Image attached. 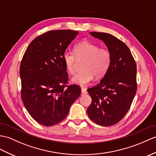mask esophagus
Here are the masks:
<instances>
[{
	"mask_svg": "<svg viewBox=\"0 0 156 156\" xmlns=\"http://www.w3.org/2000/svg\"><path fill=\"white\" fill-rule=\"evenodd\" d=\"M81 91H82V94H83V95H85V94H86L87 93H88L86 89L84 88H82Z\"/></svg>",
	"mask_w": 156,
	"mask_h": 156,
	"instance_id": "1",
	"label": "esophagus"
}]
</instances>
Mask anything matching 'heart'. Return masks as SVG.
Returning a JSON list of instances; mask_svg holds the SVG:
<instances>
[{
	"label": "heart",
	"instance_id": "obj_1",
	"mask_svg": "<svg viewBox=\"0 0 156 156\" xmlns=\"http://www.w3.org/2000/svg\"><path fill=\"white\" fill-rule=\"evenodd\" d=\"M73 51L74 53L65 52L62 58L67 71L71 74H74L76 59L84 60L83 70L72 78V81L76 84L82 86L88 85L94 76L96 78H102L109 69L111 54L107 48H100L98 44L83 41L74 46Z\"/></svg>",
	"mask_w": 156,
	"mask_h": 156
}]
</instances>
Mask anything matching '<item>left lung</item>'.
Instances as JSON below:
<instances>
[{
  "instance_id": "obj_1",
  "label": "left lung",
  "mask_w": 156,
  "mask_h": 156,
  "mask_svg": "<svg viewBox=\"0 0 156 156\" xmlns=\"http://www.w3.org/2000/svg\"><path fill=\"white\" fill-rule=\"evenodd\" d=\"M90 33L106 44L111 54V63L99 84L88 89L92 100L87 112L98 125L113 126L125 116L136 95V61L125 43L113 35L98 32Z\"/></svg>"
}]
</instances>
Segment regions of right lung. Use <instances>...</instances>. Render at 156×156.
<instances>
[{"mask_svg":"<svg viewBox=\"0 0 156 156\" xmlns=\"http://www.w3.org/2000/svg\"><path fill=\"white\" fill-rule=\"evenodd\" d=\"M78 34L73 30H50L28 45L20 66L21 98L36 122L45 126L58 124L81 94L76 84L68 85L62 55Z\"/></svg>","mask_w":156,"mask_h":156,"instance_id":"1","label":"right lung"}]
</instances>
